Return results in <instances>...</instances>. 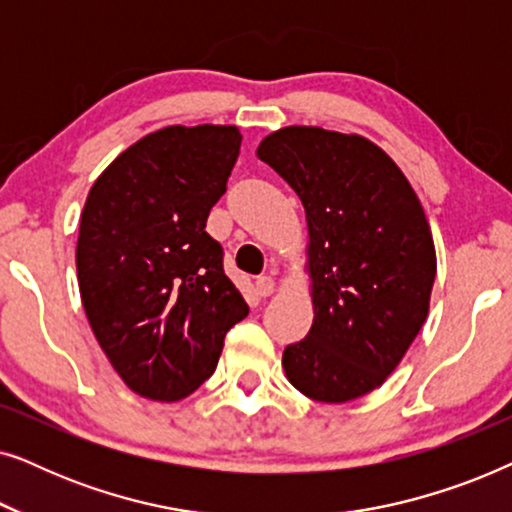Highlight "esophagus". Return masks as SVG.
<instances>
[{
  "mask_svg": "<svg viewBox=\"0 0 512 512\" xmlns=\"http://www.w3.org/2000/svg\"><path fill=\"white\" fill-rule=\"evenodd\" d=\"M275 289H277V284H275V279H272V277L263 275V277L256 279V293H258V296H261V298L272 296V293H275Z\"/></svg>",
  "mask_w": 512,
  "mask_h": 512,
  "instance_id": "obj_1",
  "label": "esophagus"
}]
</instances>
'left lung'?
<instances>
[{
  "instance_id": "obj_1",
  "label": "left lung",
  "mask_w": 512,
  "mask_h": 512,
  "mask_svg": "<svg viewBox=\"0 0 512 512\" xmlns=\"http://www.w3.org/2000/svg\"><path fill=\"white\" fill-rule=\"evenodd\" d=\"M256 156L305 207L314 321L284 349L300 394L321 403L366 396L394 373L429 314L436 247L394 160L361 135L289 125Z\"/></svg>"
}]
</instances>
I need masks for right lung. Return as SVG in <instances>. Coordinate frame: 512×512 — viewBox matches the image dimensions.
Instances as JSON below:
<instances>
[{
  "label": "right lung",
  "instance_id": "obj_1",
  "mask_svg": "<svg viewBox=\"0 0 512 512\" xmlns=\"http://www.w3.org/2000/svg\"><path fill=\"white\" fill-rule=\"evenodd\" d=\"M240 144L235 125H167L116 156L83 205V310L118 377L151 401L193 394L249 314L205 230Z\"/></svg>",
  "mask_w": 512,
  "mask_h": 512
}]
</instances>
